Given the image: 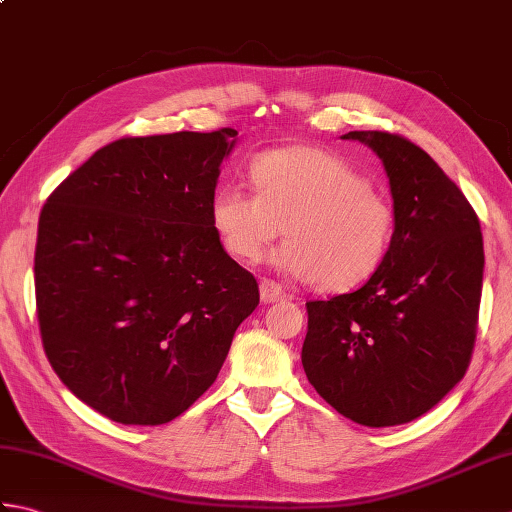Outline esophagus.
I'll list each match as a JSON object with an SVG mask.
<instances>
[{
    "label": "esophagus",
    "mask_w": 512,
    "mask_h": 512,
    "mask_svg": "<svg viewBox=\"0 0 512 512\" xmlns=\"http://www.w3.org/2000/svg\"><path fill=\"white\" fill-rule=\"evenodd\" d=\"M259 297H262L264 303H275L284 297V288L273 279H262L259 281Z\"/></svg>",
    "instance_id": "1"
}]
</instances>
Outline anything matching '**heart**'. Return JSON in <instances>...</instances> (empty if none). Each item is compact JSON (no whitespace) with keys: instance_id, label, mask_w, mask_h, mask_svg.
Here are the masks:
<instances>
[{"instance_id":"b5f03b06","label":"heart","mask_w":512,"mask_h":512,"mask_svg":"<svg viewBox=\"0 0 512 512\" xmlns=\"http://www.w3.org/2000/svg\"><path fill=\"white\" fill-rule=\"evenodd\" d=\"M255 191L222 187L211 198L215 235L253 264L284 228L275 264L321 292L365 284L389 255L396 209L350 162L319 147L266 151L250 165Z\"/></svg>"}]
</instances>
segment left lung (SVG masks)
Returning a JSON list of instances; mask_svg holds the SVG:
<instances>
[{
	"label": "left lung",
	"mask_w": 512,
	"mask_h": 512,
	"mask_svg": "<svg viewBox=\"0 0 512 512\" xmlns=\"http://www.w3.org/2000/svg\"><path fill=\"white\" fill-rule=\"evenodd\" d=\"M383 160L396 233L367 284L310 301L301 363L341 416L365 427L420 418L460 383L480 312L484 244L469 200L411 140L350 132Z\"/></svg>",
	"instance_id": "obj_1"
}]
</instances>
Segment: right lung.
Listing matches in <instances>:
<instances>
[{
    "label": "right lung",
    "instance_id": "1",
    "mask_svg": "<svg viewBox=\"0 0 512 512\" xmlns=\"http://www.w3.org/2000/svg\"><path fill=\"white\" fill-rule=\"evenodd\" d=\"M237 132L121 138L52 191L35 295L61 383L105 418L165 424L209 389L259 303L209 206Z\"/></svg>",
    "mask_w": 512,
    "mask_h": 512
}]
</instances>
